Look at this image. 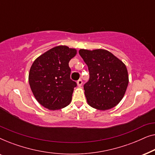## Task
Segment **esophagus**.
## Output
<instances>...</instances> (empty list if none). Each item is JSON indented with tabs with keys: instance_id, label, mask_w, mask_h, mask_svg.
<instances>
[{
	"instance_id": "34e87169",
	"label": "esophagus",
	"mask_w": 155,
	"mask_h": 155,
	"mask_svg": "<svg viewBox=\"0 0 155 155\" xmlns=\"http://www.w3.org/2000/svg\"><path fill=\"white\" fill-rule=\"evenodd\" d=\"M77 83H78V86H81L82 84V80L81 79L78 80V81H77Z\"/></svg>"
}]
</instances>
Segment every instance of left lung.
Wrapping results in <instances>:
<instances>
[{
  "label": "left lung",
  "instance_id": "1",
  "mask_svg": "<svg viewBox=\"0 0 155 155\" xmlns=\"http://www.w3.org/2000/svg\"><path fill=\"white\" fill-rule=\"evenodd\" d=\"M79 54L90 74V79L84 84L87 103L103 111L115 107L124 97L128 84L126 65L107 50L80 49Z\"/></svg>",
  "mask_w": 155,
  "mask_h": 155
}]
</instances>
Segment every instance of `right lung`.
Segmentation results:
<instances>
[{
  "label": "right lung",
  "instance_id": "1",
  "mask_svg": "<svg viewBox=\"0 0 155 155\" xmlns=\"http://www.w3.org/2000/svg\"><path fill=\"white\" fill-rule=\"evenodd\" d=\"M76 50L58 46L36 59L29 74V83L40 104L50 110L64 108L71 103L76 82L71 79L68 63Z\"/></svg>",
  "mask_w": 155,
  "mask_h": 155
}]
</instances>
